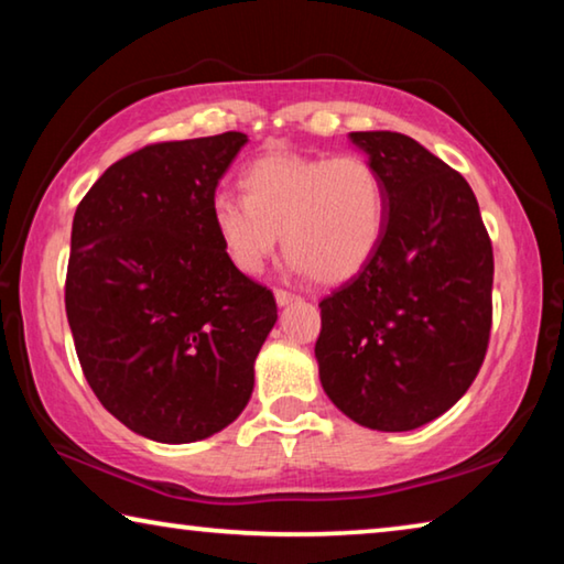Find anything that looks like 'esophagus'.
<instances>
[{
  "label": "esophagus",
  "instance_id": "esophagus-1",
  "mask_svg": "<svg viewBox=\"0 0 564 564\" xmlns=\"http://www.w3.org/2000/svg\"><path fill=\"white\" fill-rule=\"evenodd\" d=\"M273 296H275V303H279L281 308H283V306H289V303H293V301H299V296H293V293L283 291V289H275V291H273Z\"/></svg>",
  "mask_w": 564,
  "mask_h": 564
}]
</instances>
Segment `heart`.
Instances as JSON below:
<instances>
[{
  "label": "heart",
  "instance_id": "1",
  "mask_svg": "<svg viewBox=\"0 0 564 564\" xmlns=\"http://www.w3.org/2000/svg\"><path fill=\"white\" fill-rule=\"evenodd\" d=\"M246 195L218 191L213 230L240 273L283 250L296 273L344 283L371 261L387 228V187L364 158L271 153L243 173Z\"/></svg>",
  "mask_w": 564,
  "mask_h": 564
}]
</instances>
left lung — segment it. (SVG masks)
Listing matches in <instances>:
<instances>
[{"instance_id":"left-lung-1","label":"left lung","mask_w":564,"mask_h":564,"mask_svg":"<svg viewBox=\"0 0 564 564\" xmlns=\"http://www.w3.org/2000/svg\"><path fill=\"white\" fill-rule=\"evenodd\" d=\"M387 187L377 253L318 303L321 387L356 424L409 432L485 361L495 258L469 183L401 132H348Z\"/></svg>"}]
</instances>
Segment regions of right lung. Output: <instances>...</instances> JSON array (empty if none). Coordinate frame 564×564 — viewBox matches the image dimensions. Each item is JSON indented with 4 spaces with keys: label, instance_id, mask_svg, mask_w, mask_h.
I'll list each match as a JSON object with an SVG mask.
<instances>
[{
    "label": "right lung",
    "instance_id": "add662e5",
    "mask_svg": "<svg viewBox=\"0 0 564 564\" xmlns=\"http://www.w3.org/2000/svg\"><path fill=\"white\" fill-rule=\"evenodd\" d=\"M243 132L158 142L118 160L77 205L65 308L77 359L115 419L163 444L218 434L246 409L273 293L213 230Z\"/></svg>",
    "mask_w": 564,
    "mask_h": 564
}]
</instances>
